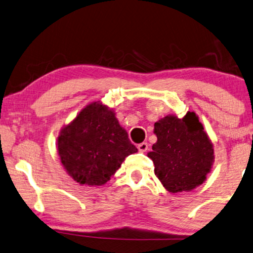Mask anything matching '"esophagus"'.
<instances>
[{
    "mask_svg": "<svg viewBox=\"0 0 253 253\" xmlns=\"http://www.w3.org/2000/svg\"><path fill=\"white\" fill-rule=\"evenodd\" d=\"M137 149H138L139 152H145V151L149 149V145H148V143H146V142L139 143V144L137 145Z\"/></svg>",
    "mask_w": 253,
    "mask_h": 253,
    "instance_id": "34e87169",
    "label": "esophagus"
}]
</instances>
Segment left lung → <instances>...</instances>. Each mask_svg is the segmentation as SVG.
Returning <instances> with one entry per match:
<instances>
[{
	"mask_svg": "<svg viewBox=\"0 0 253 253\" xmlns=\"http://www.w3.org/2000/svg\"><path fill=\"white\" fill-rule=\"evenodd\" d=\"M157 142L148 153L154 174L170 193L192 191L205 182L213 164V146L199 117L169 115L154 124Z\"/></svg>",
	"mask_w": 253,
	"mask_h": 253,
	"instance_id": "1",
	"label": "left lung"
}]
</instances>
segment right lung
Here are the masks:
<instances>
[{"mask_svg": "<svg viewBox=\"0 0 253 253\" xmlns=\"http://www.w3.org/2000/svg\"><path fill=\"white\" fill-rule=\"evenodd\" d=\"M58 153L66 171L82 185L100 186L137 149L119 125L115 111L100 102L83 109L60 131Z\"/></svg>", "mask_w": 253, "mask_h": 253, "instance_id": "right-lung-1", "label": "right lung"}]
</instances>
